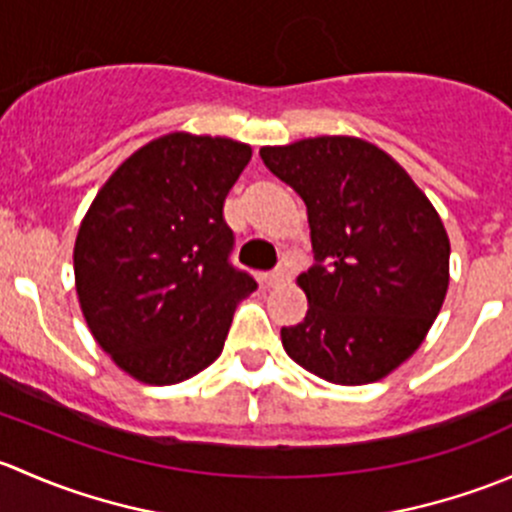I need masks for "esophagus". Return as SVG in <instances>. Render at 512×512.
Here are the masks:
<instances>
[{"mask_svg": "<svg viewBox=\"0 0 512 512\" xmlns=\"http://www.w3.org/2000/svg\"><path fill=\"white\" fill-rule=\"evenodd\" d=\"M287 280V272L282 270H272V272H265V275H262V285L265 287H277L280 285V282H285Z\"/></svg>", "mask_w": 512, "mask_h": 512, "instance_id": "esophagus-1", "label": "esophagus"}]
</instances>
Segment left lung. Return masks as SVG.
Listing matches in <instances>:
<instances>
[{"label": "left lung", "mask_w": 512, "mask_h": 512, "mask_svg": "<svg viewBox=\"0 0 512 512\" xmlns=\"http://www.w3.org/2000/svg\"><path fill=\"white\" fill-rule=\"evenodd\" d=\"M260 156L307 205L317 257L297 277L307 317L282 327V347L329 384L384 379L421 347L446 299L451 242L436 208L361 138H302Z\"/></svg>", "instance_id": "left-lung-1"}]
</instances>
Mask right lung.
I'll return each instance as SVG.
<instances>
[{"instance_id": "1", "label": "right lung", "mask_w": 512, "mask_h": 512, "mask_svg": "<svg viewBox=\"0 0 512 512\" xmlns=\"http://www.w3.org/2000/svg\"><path fill=\"white\" fill-rule=\"evenodd\" d=\"M252 148L175 131L113 170L74 245L81 312L118 369L170 386L208 369L255 280L227 262L223 218Z\"/></svg>"}]
</instances>
